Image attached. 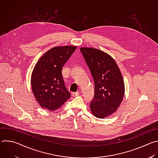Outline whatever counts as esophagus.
Returning <instances> with one entry per match:
<instances>
[{"label": "esophagus", "instance_id": "1", "mask_svg": "<svg viewBox=\"0 0 158 158\" xmlns=\"http://www.w3.org/2000/svg\"><path fill=\"white\" fill-rule=\"evenodd\" d=\"M79 94V92H76V93H71V95H72V96H73V97L77 96Z\"/></svg>", "mask_w": 158, "mask_h": 158}]
</instances>
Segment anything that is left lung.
I'll return each instance as SVG.
<instances>
[{"mask_svg":"<svg viewBox=\"0 0 158 158\" xmlns=\"http://www.w3.org/2000/svg\"><path fill=\"white\" fill-rule=\"evenodd\" d=\"M80 51L94 82V96L90 106L96 118L112 114L119 107L124 94V83L115 60L106 52L94 48Z\"/></svg>","mask_w":158,"mask_h":158,"instance_id":"left-lung-1","label":"left lung"}]
</instances>
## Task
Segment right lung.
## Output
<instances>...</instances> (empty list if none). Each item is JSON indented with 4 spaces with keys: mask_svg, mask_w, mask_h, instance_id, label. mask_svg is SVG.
Masks as SVG:
<instances>
[{
    "mask_svg": "<svg viewBox=\"0 0 158 158\" xmlns=\"http://www.w3.org/2000/svg\"><path fill=\"white\" fill-rule=\"evenodd\" d=\"M76 49V46H71L53 48L37 62L32 73L31 85L35 98L42 108L55 110L70 98L62 69Z\"/></svg>",
    "mask_w": 158,
    "mask_h": 158,
    "instance_id": "1",
    "label": "right lung"
}]
</instances>
